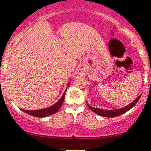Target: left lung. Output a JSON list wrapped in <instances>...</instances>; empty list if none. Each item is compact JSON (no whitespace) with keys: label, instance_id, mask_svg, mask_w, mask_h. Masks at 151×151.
<instances>
[{"label":"left lung","instance_id":"1","mask_svg":"<svg viewBox=\"0 0 151 151\" xmlns=\"http://www.w3.org/2000/svg\"><path fill=\"white\" fill-rule=\"evenodd\" d=\"M141 95L139 97H137L132 103L128 105V106H125L124 108H122V109H116V110H104V109H96V108H93L92 106H89L88 104V107L93 111V112H95L96 114L100 116H102L104 117H116L118 116L122 115V114L126 113L127 111L131 109L133 106H134L139 100L140 98Z\"/></svg>","mask_w":151,"mask_h":151}]
</instances>
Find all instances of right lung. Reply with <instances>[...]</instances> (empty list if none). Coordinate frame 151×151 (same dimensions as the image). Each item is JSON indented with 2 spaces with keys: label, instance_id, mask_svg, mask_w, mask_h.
<instances>
[{
  "label": "right lung",
  "instance_id": "obj_1",
  "mask_svg": "<svg viewBox=\"0 0 151 151\" xmlns=\"http://www.w3.org/2000/svg\"><path fill=\"white\" fill-rule=\"evenodd\" d=\"M69 82L68 83L67 86L69 85ZM66 91L64 92V93L63 94V96H61V99L53 106H50V107L46 108V109H39V110H34V111H29V110H24V109H21L22 111H24V113L29 114L31 116H34L36 117H45V116H48L52 115V114L56 113L57 111H58V109L61 107L62 106V104L63 102V100H64V97H65V93Z\"/></svg>",
  "mask_w": 151,
  "mask_h": 151
}]
</instances>
